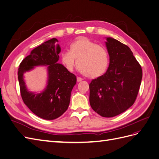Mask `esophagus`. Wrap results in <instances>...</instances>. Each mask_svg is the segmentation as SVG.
I'll list each match as a JSON object with an SVG mask.
<instances>
[{"mask_svg":"<svg viewBox=\"0 0 159 159\" xmlns=\"http://www.w3.org/2000/svg\"><path fill=\"white\" fill-rule=\"evenodd\" d=\"M82 80H83V79L81 78H80V77H78V78H77V81H78V82H80V81H82Z\"/></svg>","mask_w":159,"mask_h":159,"instance_id":"esophagus-1","label":"esophagus"}]
</instances>
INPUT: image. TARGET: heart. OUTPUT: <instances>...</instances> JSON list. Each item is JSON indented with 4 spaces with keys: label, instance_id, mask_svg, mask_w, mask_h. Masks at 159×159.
<instances>
[{
    "label": "heart",
    "instance_id": "b5f03b06",
    "mask_svg": "<svg viewBox=\"0 0 159 159\" xmlns=\"http://www.w3.org/2000/svg\"><path fill=\"white\" fill-rule=\"evenodd\" d=\"M61 60L69 71H73L78 63L79 69L85 76L95 78L106 71L109 56L104 46L81 38L71 44L70 51L61 53Z\"/></svg>",
    "mask_w": 159,
    "mask_h": 159
}]
</instances>
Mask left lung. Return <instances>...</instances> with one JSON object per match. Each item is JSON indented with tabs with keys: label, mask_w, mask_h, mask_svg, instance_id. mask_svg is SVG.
<instances>
[{
	"label": "left lung",
	"mask_w": 159,
	"mask_h": 159,
	"mask_svg": "<svg viewBox=\"0 0 159 159\" xmlns=\"http://www.w3.org/2000/svg\"><path fill=\"white\" fill-rule=\"evenodd\" d=\"M109 66L103 75L89 84V103L93 111L104 117L125 111L135 101L143 71L132 51L123 43L106 38Z\"/></svg>",
	"instance_id": "left-lung-1"
}]
</instances>
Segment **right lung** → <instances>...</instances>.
<instances>
[{"instance_id": "obj_1", "label": "right lung", "mask_w": 159, "mask_h": 159, "mask_svg": "<svg viewBox=\"0 0 159 159\" xmlns=\"http://www.w3.org/2000/svg\"><path fill=\"white\" fill-rule=\"evenodd\" d=\"M58 40L52 38L32 50L19 66L18 78L24 103L38 117L53 120L60 117L68 109L71 90L76 77L58 64L61 48ZM36 66H47V84L40 93H32L26 88L23 74Z\"/></svg>"}]
</instances>
